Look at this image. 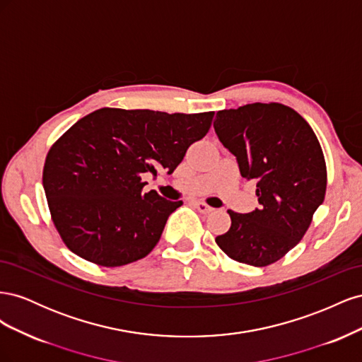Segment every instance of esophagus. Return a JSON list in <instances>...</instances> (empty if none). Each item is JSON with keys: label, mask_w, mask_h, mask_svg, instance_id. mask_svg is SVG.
<instances>
[{"label": "esophagus", "mask_w": 362, "mask_h": 362, "mask_svg": "<svg viewBox=\"0 0 362 362\" xmlns=\"http://www.w3.org/2000/svg\"><path fill=\"white\" fill-rule=\"evenodd\" d=\"M192 205H193L199 213H204V214H208V213L213 211V208H211L210 205H206V204L202 202V201H194V202H192Z\"/></svg>", "instance_id": "esophagus-1"}]
</instances>
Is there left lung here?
<instances>
[{
    "label": "left lung",
    "instance_id": "obj_1",
    "mask_svg": "<svg viewBox=\"0 0 362 362\" xmlns=\"http://www.w3.org/2000/svg\"><path fill=\"white\" fill-rule=\"evenodd\" d=\"M214 131L235 156L240 173L257 182L259 208L228 210L231 228L216 237L225 254L266 267L298 245L325 201L326 163L310 124L279 103H254L216 115Z\"/></svg>",
    "mask_w": 362,
    "mask_h": 362
}]
</instances>
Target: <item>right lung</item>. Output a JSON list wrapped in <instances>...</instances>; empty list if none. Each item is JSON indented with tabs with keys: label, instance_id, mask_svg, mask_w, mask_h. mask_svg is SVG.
<instances>
[{
	"label": "right lung",
	"instance_id": "1",
	"mask_svg": "<svg viewBox=\"0 0 362 362\" xmlns=\"http://www.w3.org/2000/svg\"><path fill=\"white\" fill-rule=\"evenodd\" d=\"M213 117L214 112L105 107L74 124L51 146L42 177L63 243L104 267L146 257L182 201L144 193L141 175L172 173L189 146L208 133Z\"/></svg>",
	"mask_w": 362,
	"mask_h": 362
}]
</instances>
